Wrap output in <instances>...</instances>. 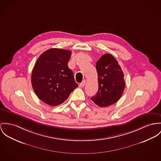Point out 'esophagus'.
Here are the masks:
<instances>
[{
  "instance_id": "obj_1",
  "label": "esophagus",
  "mask_w": 161,
  "mask_h": 161,
  "mask_svg": "<svg viewBox=\"0 0 161 161\" xmlns=\"http://www.w3.org/2000/svg\"><path fill=\"white\" fill-rule=\"evenodd\" d=\"M86 80H83L80 84V86L81 87H83L85 86V84H86Z\"/></svg>"
}]
</instances>
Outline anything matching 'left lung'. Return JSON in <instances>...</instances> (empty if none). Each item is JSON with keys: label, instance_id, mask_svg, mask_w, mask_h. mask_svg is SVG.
<instances>
[{"label": "left lung", "instance_id": "left-lung-1", "mask_svg": "<svg viewBox=\"0 0 161 161\" xmlns=\"http://www.w3.org/2000/svg\"><path fill=\"white\" fill-rule=\"evenodd\" d=\"M99 87L97 94L91 99L100 107L116 103L124 88V73L117 60L110 54L103 55L96 63Z\"/></svg>", "mask_w": 161, "mask_h": 161}]
</instances>
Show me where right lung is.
<instances>
[{
    "mask_svg": "<svg viewBox=\"0 0 161 161\" xmlns=\"http://www.w3.org/2000/svg\"><path fill=\"white\" fill-rule=\"evenodd\" d=\"M72 52L51 48L38 58L31 76L32 86L38 99L50 106L65 102L78 84L68 67Z\"/></svg>",
    "mask_w": 161,
    "mask_h": 161,
    "instance_id": "right-lung-1",
    "label": "right lung"
}]
</instances>
